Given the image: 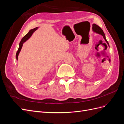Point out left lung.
Masks as SVG:
<instances>
[{
  "label": "left lung",
  "mask_w": 124,
  "mask_h": 124,
  "mask_svg": "<svg viewBox=\"0 0 124 124\" xmlns=\"http://www.w3.org/2000/svg\"><path fill=\"white\" fill-rule=\"evenodd\" d=\"M92 29H93V32H96L97 33H98V34H100L101 35H102L103 37V38L105 40V41H106V42L107 43V44H108V46H109V44H108V42L107 41L106 38V36H105V35H104V32L103 31L102 29H101L99 26H98L97 25L95 24H93V27H92Z\"/></svg>",
  "instance_id": "1"
}]
</instances>
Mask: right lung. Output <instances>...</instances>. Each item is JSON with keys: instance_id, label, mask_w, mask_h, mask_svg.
I'll use <instances>...</instances> for the list:
<instances>
[{"instance_id": "add662e5", "label": "right lung", "mask_w": 124, "mask_h": 124, "mask_svg": "<svg viewBox=\"0 0 124 124\" xmlns=\"http://www.w3.org/2000/svg\"><path fill=\"white\" fill-rule=\"evenodd\" d=\"M38 28V27H36V28H33V29H31V30H30L28 32V33H27V34H26V35L23 37V38H22V39L21 40V42H20V44H19V47H18V51H17V53H16V60H17V59H18V54H19L20 52V51H21V49H22V46H23V44L25 42H26V41H27V40L30 38V37H31V35H32V33H33V32H34Z\"/></svg>"}]
</instances>
